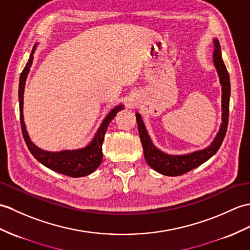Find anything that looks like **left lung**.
<instances>
[{
	"label": "left lung",
	"mask_w": 250,
	"mask_h": 250,
	"mask_svg": "<svg viewBox=\"0 0 250 250\" xmlns=\"http://www.w3.org/2000/svg\"><path fill=\"white\" fill-rule=\"evenodd\" d=\"M214 45H215V51H214L213 55L214 65H215L217 69L223 89V124L222 126H220L218 134L214 139V142L210 145V147L187 155H169L162 152L161 150L154 147V145L152 144L146 131V127H145L141 115L136 114L138 133L143 145L145 159H146L150 167H152L155 171L162 173V175L176 177L187 173L191 169H194V168L200 166L202 163H205L206 161L215 154L219 147L222 146L226 132H227L229 121L230 79L227 68H226L223 61L220 44L217 39L214 40Z\"/></svg>",
	"instance_id": "left-lung-1"
}]
</instances>
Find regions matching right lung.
Masks as SVG:
<instances>
[{
    "mask_svg": "<svg viewBox=\"0 0 250 250\" xmlns=\"http://www.w3.org/2000/svg\"><path fill=\"white\" fill-rule=\"evenodd\" d=\"M33 54L34 49L32 50V53L30 55V60H28L24 69H23V71L20 74L19 81L20 123L22 135L23 138H24L26 146L31 151V153L34 155L35 159L52 170L72 178H79L89 175L92 171H95L99 167V165L102 163V144L104 141V135H105L109 123H111L112 119L115 117L116 114H117L120 109H123V105L116 106L109 112L105 119L103 120L100 127H99L94 139H92L91 143L85 148L78 150H63V151L60 152H49L39 149L31 142L30 137L27 135L22 114L23 92H24V85L27 73L30 71V68L33 62Z\"/></svg>",
    "mask_w": 250,
    "mask_h": 250,
    "instance_id": "obj_1",
    "label": "right lung"
}]
</instances>
